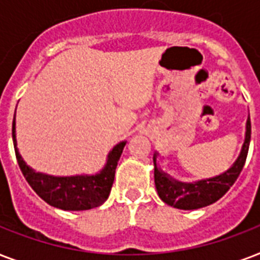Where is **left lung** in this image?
I'll return each mask as SVG.
<instances>
[{
	"label": "left lung",
	"instance_id": "1",
	"mask_svg": "<svg viewBox=\"0 0 260 260\" xmlns=\"http://www.w3.org/2000/svg\"><path fill=\"white\" fill-rule=\"evenodd\" d=\"M246 128V140L243 144L242 152L236 159V162L234 163V166L221 175L210 178L206 181H200L196 183H182L175 179H171L156 167V155H155V186H156L159 197L162 198V201L166 202L167 205L178 208V209L189 210L204 208V206L210 205L220 200L238 179L239 174L242 173L244 163H246L251 140L250 117L247 118Z\"/></svg>",
	"mask_w": 260,
	"mask_h": 260
}]
</instances>
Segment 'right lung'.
Segmentation results:
<instances>
[{"label":"right lung","instance_id":"add662e5","mask_svg":"<svg viewBox=\"0 0 260 260\" xmlns=\"http://www.w3.org/2000/svg\"><path fill=\"white\" fill-rule=\"evenodd\" d=\"M12 136H13L14 152H16V158H17V163L21 169L22 175L25 177L26 182L36 191L39 197L44 200L47 204L63 210H87L91 208H97L106 201L113 185L116 167L122 154L125 142L120 143L110 151L105 169L97 175L51 177V175L35 173L32 169L26 166L21 155L18 154L17 147H16L14 117L13 125H12Z\"/></svg>","mask_w":260,"mask_h":260}]
</instances>
